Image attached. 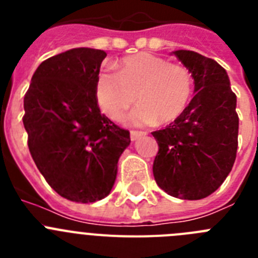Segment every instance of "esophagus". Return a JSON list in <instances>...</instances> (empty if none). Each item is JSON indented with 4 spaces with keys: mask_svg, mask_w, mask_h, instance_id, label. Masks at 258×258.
I'll use <instances>...</instances> for the list:
<instances>
[{
    "mask_svg": "<svg viewBox=\"0 0 258 258\" xmlns=\"http://www.w3.org/2000/svg\"><path fill=\"white\" fill-rule=\"evenodd\" d=\"M146 136V132H138V131H132L131 132V138L132 141H137L140 137Z\"/></svg>",
    "mask_w": 258,
    "mask_h": 258,
    "instance_id": "obj_1",
    "label": "esophagus"
}]
</instances>
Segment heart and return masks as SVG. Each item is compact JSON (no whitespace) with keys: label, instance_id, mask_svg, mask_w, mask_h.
I'll list each match as a JSON object with an SVG mask.
<instances>
[{"label":"heart","instance_id":"1","mask_svg":"<svg viewBox=\"0 0 258 258\" xmlns=\"http://www.w3.org/2000/svg\"><path fill=\"white\" fill-rule=\"evenodd\" d=\"M192 94V79L186 67L152 54L122 59L118 74L101 70L95 80L99 107L112 120L124 116L136 102L140 106L127 116L134 126L169 124L182 115Z\"/></svg>","mask_w":258,"mask_h":258}]
</instances>
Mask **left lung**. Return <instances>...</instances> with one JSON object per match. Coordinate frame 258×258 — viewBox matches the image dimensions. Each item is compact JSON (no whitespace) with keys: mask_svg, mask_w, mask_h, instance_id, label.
<instances>
[{"mask_svg":"<svg viewBox=\"0 0 258 258\" xmlns=\"http://www.w3.org/2000/svg\"><path fill=\"white\" fill-rule=\"evenodd\" d=\"M174 54L194 79V98L182 115L152 133L159 152L154 177L168 195L184 200L209 197L231 172L238 150L236 95L226 70L191 50Z\"/></svg>","mask_w":258,"mask_h":258,"instance_id":"left-lung-1","label":"left lung"}]
</instances>
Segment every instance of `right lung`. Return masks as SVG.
Here are the masks:
<instances>
[{
    "instance_id": "right-lung-1",
    "label": "right lung",
    "mask_w": 258,
    "mask_h": 258,
    "mask_svg": "<svg viewBox=\"0 0 258 258\" xmlns=\"http://www.w3.org/2000/svg\"><path fill=\"white\" fill-rule=\"evenodd\" d=\"M107 54L76 47L37 67L24 97L23 124L32 159L54 191L94 203L113 187L129 132L102 115L95 80Z\"/></svg>"
}]
</instances>
